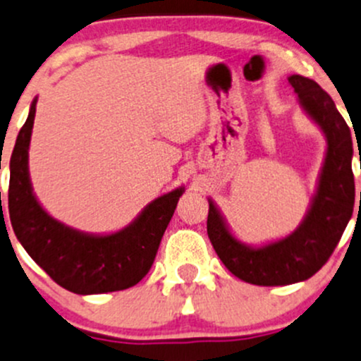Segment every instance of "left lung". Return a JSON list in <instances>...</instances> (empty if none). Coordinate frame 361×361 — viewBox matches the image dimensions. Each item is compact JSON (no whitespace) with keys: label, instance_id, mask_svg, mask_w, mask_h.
<instances>
[{"label":"left lung","instance_id":"left-lung-1","mask_svg":"<svg viewBox=\"0 0 361 361\" xmlns=\"http://www.w3.org/2000/svg\"><path fill=\"white\" fill-rule=\"evenodd\" d=\"M289 82L301 109L327 142L317 192L298 228L279 240L247 245L231 233L225 216L207 199V235L212 247L235 276L254 286H289L313 276L339 244L355 204L353 140L346 121L313 79L292 74Z\"/></svg>","mask_w":361,"mask_h":361}]
</instances>
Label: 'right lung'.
Instances as JSON below:
<instances>
[{
    "label": "right lung",
    "mask_w": 361,
    "mask_h": 361,
    "mask_svg": "<svg viewBox=\"0 0 361 361\" xmlns=\"http://www.w3.org/2000/svg\"><path fill=\"white\" fill-rule=\"evenodd\" d=\"M36 102L30 104L10 159L8 212L15 235L63 289L81 295L130 289L152 268L185 187L154 199L130 225L114 233H86L67 226L43 209L30 185L29 143Z\"/></svg>",
    "instance_id": "1"
}]
</instances>
